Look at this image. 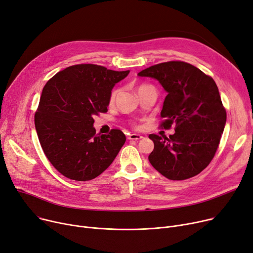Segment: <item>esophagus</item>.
Here are the masks:
<instances>
[{"instance_id": "esophagus-1", "label": "esophagus", "mask_w": 253, "mask_h": 253, "mask_svg": "<svg viewBox=\"0 0 253 253\" xmlns=\"http://www.w3.org/2000/svg\"><path fill=\"white\" fill-rule=\"evenodd\" d=\"M141 138H142V136L140 134H136V133H132V134L128 135L129 140H139Z\"/></svg>"}]
</instances>
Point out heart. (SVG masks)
Masks as SVG:
<instances>
[{
    "label": "heart",
    "mask_w": 253,
    "mask_h": 253,
    "mask_svg": "<svg viewBox=\"0 0 253 253\" xmlns=\"http://www.w3.org/2000/svg\"><path fill=\"white\" fill-rule=\"evenodd\" d=\"M145 87H148V86H147V85H141V86H139V87L137 88V90L142 89V88H145ZM117 94H118V89H114V90L112 91V93H111V95H110V101H111V102L115 100Z\"/></svg>",
    "instance_id": "heart-1"
}]
</instances>
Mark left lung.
<instances>
[{
	"mask_svg": "<svg viewBox=\"0 0 253 253\" xmlns=\"http://www.w3.org/2000/svg\"><path fill=\"white\" fill-rule=\"evenodd\" d=\"M159 81L167 92L161 127L175 124V133L150 134L152 166L171 180H183L204 170L213 159L227 121L218 88L211 77L183 61L159 63L138 73Z\"/></svg>",
	"mask_w": 253,
	"mask_h": 253,
	"instance_id": "1",
	"label": "left lung"
}]
</instances>
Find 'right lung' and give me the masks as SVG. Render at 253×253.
Instances as JSON below:
<instances>
[{
    "label": "right lung",
    "instance_id": "right-lung-1",
    "mask_svg": "<svg viewBox=\"0 0 253 253\" xmlns=\"http://www.w3.org/2000/svg\"><path fill=\"white\" fill-rule=\"evenodd\" d=\"M128 74L77 64L57 73L44 86L35 126L46 157L63 176L91 180L115 160L126 136L119 129L108 135L96 134L93 116L108 112L112 89Z\"/></svg>",
    "mask_w": 253,
    "mask_h": 253
}]
</instances>
